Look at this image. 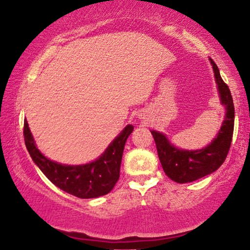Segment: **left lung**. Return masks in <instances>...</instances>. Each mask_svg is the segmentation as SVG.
<instances>
[{"label": "left lung", "instance_id": "obj_1", "mask_svg": "<svg viewBox=\"0 0 250 250\" xmlns=\"http://www.w3.org/2000/svg\"><path fill=\"white\" fill-rule=\"evenodd\" d=\"M209 60L214 69L221 102L227 109L223 124L216 138L206 148L189 151V150L175 148L170 145L165 135L159 132L151 131L164 172L170 180L177 183L192 182L215 172L224 163L231 146L234 127L233 100H232L230 88L222 80L216 63L211 59Z\"/></svg>", "mask_w": 250, "mask_h": 250}]
</instances>
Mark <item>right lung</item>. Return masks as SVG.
Masks as SVG:
<instances>
[{"mask_svg":"<svg viewBox=\"0 0 250 250\" xmlns=\"http://www.w3.org/2000/svg\"><path fill=\"white\" fill-rule=\"evenodd\" d=\"M133 128L132 125L126 126L100 158L80 166L61 165L44 157L36 148L27 121L23 123V138L34 163L54 186L77 198L90 199L104 196L114 189L119 179L126 140L133 132Z\"/></svg>","mask_w":250,"mask_h":250,"instance_id":"obj_1","label":"right lung"}]
</instances>
